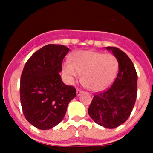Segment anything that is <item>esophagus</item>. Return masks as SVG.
Returning <instances> with one entry per match:
<instances>
[{
    "instance_id": "esophagus-1",
    "label": "esophagus",
    "mask_w": 153,
    "mask_h": 153,
    "mask_svg": "<svg viewBox=\"0 0 153 153\" xmlns=\"http://www.w3.org/2000/svg\"><path fill=\"white\" fill-rule=\"evenodd\" d=\"M82 90H80V89H79V88H77L76 89V95L77 96H79L81 94V93H82Z\"/></svg>"
}]
</instances>
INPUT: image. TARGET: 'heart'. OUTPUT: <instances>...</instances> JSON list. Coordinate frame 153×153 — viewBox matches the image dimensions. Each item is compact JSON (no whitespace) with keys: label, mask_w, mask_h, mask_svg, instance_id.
<instances>
[{"label":"heart","mask_w":153,"mask_h":153,"mask_svg":"<svg viewBox=\"0 0 153 153\" xmlns=\"http://www.w3.org/2000/svg\"><path fill=\"white\" fill-rule=\"evenodd\" d=\"M63 69L71 80L82 74V82L86 88L98 92L106 90L112 83L118 70V61L109 53L78 51L71 57V63H63Z\"/></svg>","instance_id":"1"}]
</instances>
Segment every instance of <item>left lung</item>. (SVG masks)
<instances>
[{
    "label": "left lung",
    "instance_id": "1",
    "mask_svg": "<svg viewBox=\"0 0 153 153\" xmlns=\"http://www.w3.org/2000/svg\"><path fill=\"white\" fill-rule=\"evenodd\" d=\"M119 63V72L112 86L94 95L88 109L96 123L114 129L124 123L130 116L137 95V74L129 57L120 49L106 47Z\"/></svg>",
    "mask_w": 153,
    "mask_h": 153
}]
</instances>
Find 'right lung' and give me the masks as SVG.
<instances>
[{"label":"right lung","instance_id":"add662e5","mask_svg":"<svg viewBox=\"0 0 153 153\" xmlns=\"http://www.w3.org/2000/svg\"><path fill=\"white\" fill-rule=\"evenodd\" d=\"M69 48L48 44L33 53L25 63L21 76L20 98L23 113L39 129H49L60 123L76 91L62 81L63 58Z\"/></svg>","mask_w":153,"mask_h":153}]
</instances>
